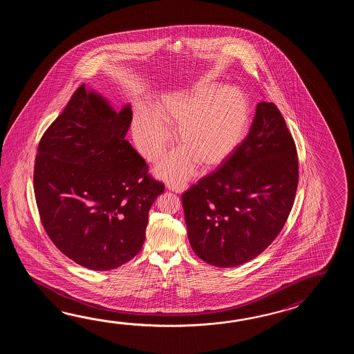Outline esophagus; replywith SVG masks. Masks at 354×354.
Returning a JSON list of instances; mask_svg holds the SVG:
<instances>
[{"instance_id": "34e87169", "label": "esophagus", "mask_w": 354, "mask_h": 354, "mask_svg": "<svg viewBox=\"0 0 354 354\" xmlns=\"http://www.w3.org/2000/svg\"><path fill=\"white\" fill-rule=\"evenodd\" d=\"M167 187H168V189L176 192V194H182L183 191L187 189V185L186 183H178V182L177 183L176 182H171V183L167 185Z\"/></svg>"}]
</instances>
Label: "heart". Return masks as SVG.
<instances>
[{
    "instance_id": "obj_1",
    "label": "heart",
    "mask_w": 354,
    "mask_h": 354,
    "mask_svg": "<svg viewBox=\"0 0 354 354\" xmlns=\"http://www.w3.org/2000/svg\"><path fill=\"white\" fill-rule=\"evenodd\" d=\"M250 106L239 88L201 84L191 92L169 96L157 109V115L139 110L134 119L136 142L148 160H157L166 151L168 129H176L180 153L159 167L168 180H183L195 165L203 169L221 166L233 156L248 134Z\"/></svg>"
}]
</instances>
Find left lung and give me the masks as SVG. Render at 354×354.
Masks as SVG:
<instances>
[{"mask_svg":"<svg viewBox=\"0 0 354 354\" xmlns=\"http://www.w3.org/2000/svg\"><path fill=\"white\" fill-rule=\"evenodd\" d=\"M297 183V151L286 121L273 102H259L241 147L180 196L196 256L224 268L259 256L286 224Z\"/></svg>","mask_w":354,"mask_h":354,"instance_id":"left-lung-1","label":"left lung"}]
</instances>
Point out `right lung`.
Listing matches in <instances>:
<instances>
[{"label": "right lung", "instance_id": "add662e5", "mask_svg": "<svg viewBox=\"0 0 354 354\" xmlns=\"http://www.w3.org/2000/svg\"><path fill=\"white\" fill-rule=\"evenodd\" d=\"M133 111L81 84L41 136L34 194L49 239L75 263L109 271L133 259L165 185L125 140Z\"/></svg>", "mask_w": 354, "mask_h": 354}]
</instances>
